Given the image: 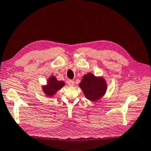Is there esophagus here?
I'll return each mask as SVG.
<instances>
[{
    "instance_id": "esophagus-1",
    "label": "esophagus",
    "mask_w": 151,
    "mask_h": 151,
    "mask_svg": "<svg viewBox=\"0 0 151 151\" xmlns=\"http://www.w3.org/2000/svg\"><path fill=\"white\" fill-rule=\"evenodd\" d=\"M68 83V85L69 86H74V84H75V82L71 80H69Z\"/></svg>"
}]
</instances>
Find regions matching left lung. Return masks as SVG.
Instances as JSON below:
<instances>
[{
  "instance_id": "8db88e82",
  "label": "left lung",
  "mask_w": 151,
  "mask_h": 151,
  "mask_svg": "<svg viewBox=\"0 0 151 151\" xmlns=\"http://www.w3.org/2000/svg\"><path fill=\"white\" fill-rule=\"evenodd\" d=\"M87 99L96 101L100 99L106 93V82L103 78H97L91 73L84 75L79 84Z\"/></svg>"
}]
</instances>
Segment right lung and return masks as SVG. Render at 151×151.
<instances>
[{
	"instance_id": "obj_1",
	"label": "right lung",
	"mask_w": 151,
	"mask_h": 151,
	"mask_svg": "<svg viewBox=\"0 0 151 151\" xmlns=\"http://www.w3.org/2000/svg\"><path fill=\"white\" fill-rule=\"evenodd\" d=\"M64 82L58 81L55 76H51L49 78L46 86L43 87L44 92L48 96H52L57 93L58 90L64 86Z\"/></svg>"
}]
</instances>
